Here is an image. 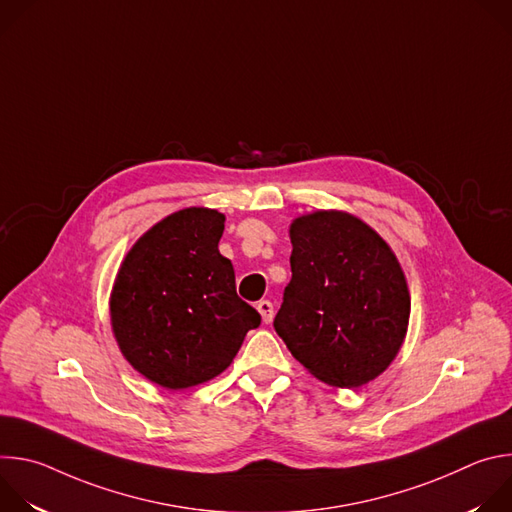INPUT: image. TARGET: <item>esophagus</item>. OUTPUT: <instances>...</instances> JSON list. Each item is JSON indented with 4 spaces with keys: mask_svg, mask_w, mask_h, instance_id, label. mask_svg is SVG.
<instances>
[{
    "mask_svg": "<svg viewBox=\"0 0 512 512\" xmlns=\"http://www.w3.org/2000/svg\"><path fill=\"white\" fill-rule=\"evenodd\" d=\"M257 310H259V314H261V318H263L265 324H269V322L273 320V304H271L269 300H261V302L257 304Z\"/></svg>",
    "mask_w": 512,
    "mask_h": 512,
    "instance_id": "34e87169",
    "label": "esophagus"
}]
</instances>
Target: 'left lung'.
Here are the masks:
<instances>
[{"label": "left lung", "instance_id": "left-lung-1", "mask_svg": "<svg viewBox=\"0 0 512 512\" xmlns=\"http://www.w3.org/2000/svg\"><path fill=\"white\" fill-rule=\"evenodd\" d=\"M291 281L273 328L320 381L360 387L397 356L409 291L389 245L356 216L318 210L289 229Z\"/></svg>", "mask_w": 512, "mask_h": 512}]
</instances>
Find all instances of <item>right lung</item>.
Here are the masks:
<instances>
[{
  "instance_id": "add662e5",
  "label": "right lung",
  "mask_w": 512,
  "mask_h": 512,
  "mask_svg": "<svg viewBox=\"0 0 512 512\" xmlns=\"http://www.w3.org/2000/svg\"><path fill=\"white\" fill-rule=\"evenodd\" d=\"M225 216L184 208L127 253L111 294V322L133 369L166 389L221 375L261 324L237 296L233 263L218 251Z\"/></svg>"
}]
</instances>
